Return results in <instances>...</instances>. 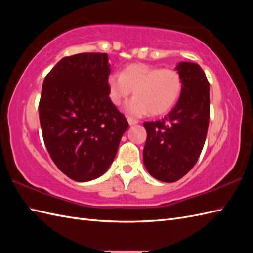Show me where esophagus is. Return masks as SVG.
I'll use <instances>...</instances> for the list:
<instances>
[{
  "mask_svg": "<svg viewBox=\"0 0 253 253\" xmlns=\"http://www.w3.org/2000/svg\"><path fill=\"white\" fill-rule=\"evenodd\" d=\"M127 121H128V124H129L130 126H133V125H136V124H138V121L133 120V118H131V117H128Z\"/></svg>",
  "mask_w": 253,
  "mask_h": 253,
  "instance_id": "34e87169",
  "label": "esophagus"
}]
</instances>
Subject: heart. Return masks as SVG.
I'll return each mask as SVG.
<instances>
[{
	"label": "heart",
	"mask_w": 253,
	"mask_h": 253,
	"mask_svg": "<svg viewBox=\"0 0 253 253\" xmlns=\"http://www.w3.org/2000/svg\"><path fill=\"white\" fill-rule=\"evenodd\" d=\"M111 102L122 105L133 92V98L125 107L127 115L142 117L149 113L153 116L170 111L178 101L182 83L174 69L158 68L146 64H133L121 75L113 74L107 79Z\"/></svg>",
	"instance_id": "b5f03b06"
}]
</instances>
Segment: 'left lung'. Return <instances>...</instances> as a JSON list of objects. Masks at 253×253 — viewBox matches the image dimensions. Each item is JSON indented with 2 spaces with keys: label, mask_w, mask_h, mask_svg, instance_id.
Masks as SVG:
<instances>
[{
  "label": "left lung",
  "mask_w": 253,
  "mask_h": 253,
  "mask_svg": "<svg viewBox=\"0 0 253 253\" xmlns=\"http://www.w3.org/2000/svg\"><path fill=\"white\" fill-rule=\"evenodd\" d=\"M175 69L182 89L174 109L161 121L144 122L147 141L143 163L149 174L164 182L184 177L200 157L210 118V84L202 68L180 62Z\"/></svg>",
  "instance_id": "left-lung-1"
}]
</instances>
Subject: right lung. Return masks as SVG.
Returning <instances> with one entry per match:
<instances>
[{
    "mask_svg": "<svg viewBox=\"0 0 253 253\" xmlns=\"http://www.w3.org/2000/svg\"><path fill=\"white\" fill-rule=\"evenodd\" d=\"M105 53L64 57L44 78L39 103L44 144L69 178L90 181L109 169L128 122L109 96Z\"/></svg>",
    "mask_w": 253,
    "mask_h": 253,
    "instance_id": "right-lung-1",
    "label": "right lung"
}]
</instances>
